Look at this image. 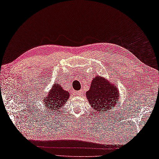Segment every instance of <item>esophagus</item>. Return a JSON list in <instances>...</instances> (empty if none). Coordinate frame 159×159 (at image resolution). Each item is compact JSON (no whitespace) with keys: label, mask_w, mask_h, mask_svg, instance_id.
Wrapping results in <instances>:
<instances>
[{"label":"esophagus","mask_w":159,"mask_h":159,"mask_svg":"<svg viewBox=\"0 0 159 159\" xmlns=\"http://www.w3.org/2000/svg\"><path fill=\"white\" fill-rule=\"evenodd\" d=\"M83 90H79L76 92V95H83Z\"/></svg>","instance_id":"34e87169"}]
</instances>
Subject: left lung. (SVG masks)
I'll list each match as a JSON object with an SVG mask.
<instances>
[{"mask_svg": "<svg viewBox=\"0 0 159 159\" xmlns=\"http://www.w3.org/2000/svg\"><path fill=\"white\" fill-rule=\"evenodd\" d=\"M118 94L116 86L111 84L103 78L96 76L92 80L90 89L86 92V96L94 110L97 112L106 113L116 103L119 99Z\"/></svg>", "mask_w": 159, "mask_h": 159, "instance_id": "8db88e82", "label": "left lung"}]
</instances>
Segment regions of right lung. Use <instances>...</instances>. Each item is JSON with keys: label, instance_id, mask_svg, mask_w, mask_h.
I'll return each mask as SVG.
<instances>
[{"label": "right lung", "instance_id": "obj_1", "mask_svg": "<svg viewBox=\"0 0 159 159\" xmlns=\"http://www.w3.org/2000/svg\"><path fill=\"white\" fill-rule=\"evenodd\" d=\"M70 97V93L63 89L57 83H54L49 93L44 99L46 108L53 113L59 112V109L65 104Z\"/></svg>", "mask_w": 159, "mask_h": 159}]
</instances>
